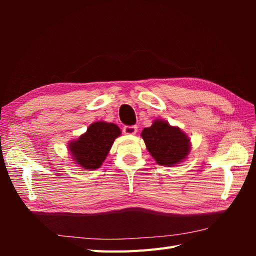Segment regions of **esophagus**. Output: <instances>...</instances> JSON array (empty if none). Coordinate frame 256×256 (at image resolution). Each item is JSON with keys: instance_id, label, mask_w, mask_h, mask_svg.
Masks as SVG:
<instances>
[{"instance_id": "1", "label": "esophagus", "mask_w": 256, "mask_h": 256, "mask_svg": "<svg viewBox=\"0 0 256 256\" xmlns=\"http://www.w3.org/2000/svg\"><path fill=\"white\" fill-rule=\"evenodd\" d=\"M123 132L124 134H128V135H134L138 132V126L136 125H125L123 128Z\"/></svg>"}]
</instances>
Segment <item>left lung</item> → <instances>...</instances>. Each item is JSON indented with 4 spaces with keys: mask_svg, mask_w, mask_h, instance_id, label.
Returning <instances> with one entry per match:
<instances>
[{
    "mask_svg": "<svg viewBox=\"0 0 256 256\" xmlns=\"http://www.w3.org/2000/svg\"><path fill=\"white\" fill-rule=\"evenodd\" d=\"M140 135L146 148L160 165L174 166L186 158L189 153L190 140L187 135L166 121L156 120Z\"/></svg>",
    "mask_w": 256,
    "mask_h": 256,
    "instance_id": "8db88e82",
    "label": "left lung"
}]
</instances>
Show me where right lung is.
<instances>
[{
	"instance_id": "obj_1",
	"label": "right lung",
	"mask_w": 256,
	"mask_h": 256,
	"mask_svg": "<svg viewBox=\"0 0 256 256\" xmlns=\"http://www.w3.org/2000/svg\"><path fill=\"white\" fill-rule=\"evenodd\" d=\"M120 134L121 130L116 124L102 121L92 123L84 134L69 144V150L78 165L94 170L104 162Z\"/></svg>"
}]
</instances>
